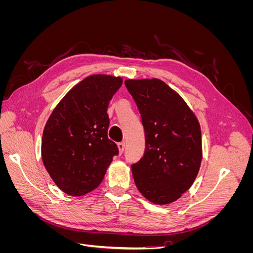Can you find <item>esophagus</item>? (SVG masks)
Masks as SVG:
<instances>
[{
    "label": "esophagus",
    "instance_id": "1",
    "mask_svg": "<svg viewBox=\"0 0 253 253\" xmlns=\"http://www.w3.org/2000/svg\"><path fill=\"white\" fill-rule=\"evenodd\" d=\"M117 145H118V149H119V153H120V154H122V153H124V151H125V148H126V142L125 141L119 142Z\"/></svg>",
    "mask_w": 253,
    "mask_h": 253
}]
</instances>
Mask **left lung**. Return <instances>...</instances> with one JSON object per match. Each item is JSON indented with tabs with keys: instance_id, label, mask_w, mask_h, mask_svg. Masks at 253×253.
Segmentation results:
<instances>
[{
	"instance_id": "left-lung-1",
	"label": "left lung",
	"mask_w": 253,
	"mask_h": 253,
	"mask_svg": "<svg viewBox=\"0 0 253 253\" xmlns=\"http://www.w3.org/2000/svg\"><path fill=\"white\" fill-rule=\"evenodd\" d=\"M144 128L143 157L131 166L140 193L154 204L175 202L192 186L202 162L201 126L182 98L159 79L126 80Z\"/></svg>"
}]
</instances>
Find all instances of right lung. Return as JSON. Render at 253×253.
<instances>
[{
	"label": "right lung",
	"instance_id": "right-lung-1",
	"mask_svg": "<svg viewBox=\"0 0 253 253\" xmlns=\"http://www.w3.org/2000/svg\"><path fill=\"white\" fill-rule=\"evenodd\" d=\"M122 79L89 76L59 102L45 125L42 159L51 179L68 195L80 196L103 180L117 144L108 137L106 113Z\"/></svg>",
	"mask_w": 253,
	"mask_h": 253
}]
</instances>
